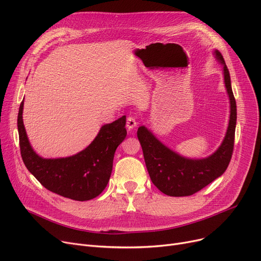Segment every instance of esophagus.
Masks as SVG:
<instances>
[{
    "label": "esophagus",
    "mask_w": 261,
    "mask_h": 261,
    "mask_svg": "<svg viewBox=\"0 0 261 261\" xmlns=\"http://www.w3.org/2000/svg\"><path fill=\"white\" fill-rule=\"evenodd\" d=\"M126 126H127V129H128L129 131H132L136 126H138V122H136V120H135V118H134L133 116H129V117L127 118Z\"/></svg>",
    "instance_id": "34e87169"
}]
</instances>
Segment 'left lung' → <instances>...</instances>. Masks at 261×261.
I'll list each match as a JSON object with an SVG mask.
<instances>
[{"instance_id": "8db88e82", "label": "left lung", "mask_w": 261, "mask_h": 261, "mask_svg": "<svg viewBox=\"0 0 261 261\" xmlns=\"http://www.w3.org/2000/svg\"><path fill=\"white\" fill-rule=\"evenodd\" d=\"M214 56L223 66L224 85L229 99L228 126L221 145L214 153L202 159L186 158L164 145L147 127L141 126L138 130V138L150 179L163 194L170 197L196 194L221 176L231 159L237 121L236 100L232 94L227 66L221 53L215 49Z\"/></svg>"}]
</instances>
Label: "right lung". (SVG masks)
<instances>
[{
    "mask_svg": "<svg viewBox=\"0 0 261 261\" xmlns=\"http://www.w3.org/2000/svg\"><path fill=\"white\" fill-rule=\"evenodd\" d=\"M24 100L18 114L22 160L26 168L53 193L76 201L99 196L108 185L116 148L126 139V116L103 125L93 142L80 152L57 159H44L33 149L23 122Z\"/></svg>",
    "mask_w": 261,
    "mask_h": 261,
    "instance_id": "right-lung-1",
    "label": "right lung"
}]
</instances>
